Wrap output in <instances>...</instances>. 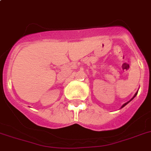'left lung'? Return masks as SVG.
Segmentation results:
<instances>
[{"label":"left lung","instance_id":"obj_1","mask_svg":"<svg viewBox=\"0 0 151 151\" xmlns=\"http://www.w3.org/2000/svg\"><path fill=\"white\" fill-rule=\"evenodd\" d=\"M137 93H138V92H136V94H135V96H133V98H132V99L131 100H132V99H134V97H136V95H137ZM131 100H129V102H127V103H124V104H123V105H122V107H124V106H125V105H127V104H128V103H129V102H130V101H131Z\"/></svg>","mask_w":151,"mask_h":151}]
</instances>
